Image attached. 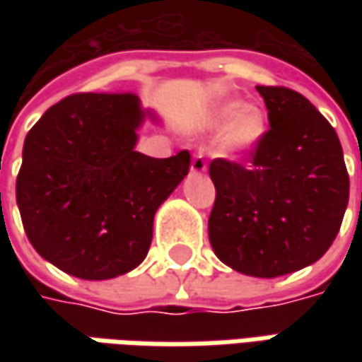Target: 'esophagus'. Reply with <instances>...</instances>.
Here are the masks:
<instances>
[{"label": "esophagus", "mask_w": 362, "mask_h": 362, "mask_svg": "<svg viewBox=\"0 0 362 362\" xmlns=\"http://www.w3.org/2000/svg\"><path fill=\"white\" fill-rule=\"evenodd\" d=\"M191 171H193V173H203V171H207V159H205V155H203L202 151L193 155Z\"/></svg>", "instance_id": "34e87169"}]
</instances>
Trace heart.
<instances>
[{"label":"heart","mask_w":362,"mask_h":362,"mask_svg":"<svg viewBox=\"0 0 362 362\" xmlns=\"http://www.w3.org/2000/svg\"><path fill=\"white\" fill-rule=\"evenodd\" d=\"M209 124L214 129H225L223 143L230 151L252 148L266 132V117L256 106H243L240 100H230L219 105L209 115Z\"/></svg>","instance_id":"1"}]
</instances>
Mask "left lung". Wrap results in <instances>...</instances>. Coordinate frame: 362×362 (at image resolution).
Segmentation results:
<instances>
[{"mask_svg":"<svg viewBox=\"0 0 362 362\" xmlns=\"http://www.w3.org/2000/svg\"><path fill=\"white\" fill-rule=\"evenodd\" d=\"M257 92L270 129L250 151V165L209 163V242L235 272L276 278L327 254L349 203V173L337 131L308 98L286 86Z\"/></svg>","mask_w":362,"mask_h":362,"instance_id":"1","label":"left lung"}]
</instances>
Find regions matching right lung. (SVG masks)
<instances>
[{"label":"right lung","instance_id":"obj_1","mask_svg":"<svg viewBox=\"0 0 362 362\" xmlns=\"http://www.w3.org/2000/svg\"><path fill=\"white\" fill-rule=\"evenodd\" d=\"M143 119L132 92H78L25 136L16 181L21 223L35 252L70 276L108 280L136 268L155 211L189 173V151L169 159L134 151Z\"/></svg>","mask_w":362,"mask_h":362}]
</instances>
